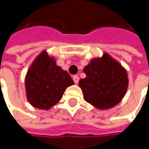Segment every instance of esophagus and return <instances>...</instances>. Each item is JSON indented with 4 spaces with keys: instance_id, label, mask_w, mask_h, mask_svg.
<instances>
[{
    "instance_id": "34e87169",
    "label": "esophagus",
    "mask_w": 149,
    "mask_h": 149,
    "mask_svg": "<svg viewBox=\"0 0 149 149\" xmlns=\"http://www.w3.org/2000/svg\"><path fill=\"white\" fill-rule=\"evenodd\" d=\"M73 81H74L75 84H77L78 83V81H79V77H78V76H77V75H75V76H73Z\"/></svg>"
}]
</instances>
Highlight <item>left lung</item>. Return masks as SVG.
<instances>
[{
  "mask_svg": "<svg viewBox=\"0 0 149 149\" xmlns=\"http://www.w3.org/2000/svg\"><path fill=\"white\" fill-rule=\"evenodd\" d=\"M84 78L79 80L84 99L98 109H109L125 96L129 78L125 68L107 52L84 66Z\"/></svg>",
  "mask_w": 149,
  "mask_h": 149,
  "instance_id": "left-lung-1",
  "label": "left lung"
}]
</instances>
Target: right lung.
Returning <instances> with one entry per match:
<instances>
[{
	"label": "right lung",
	"instance_id": "right-lung-1",
	"mask_svg": "<svg viewBox=\"0 0 149 149\" xmlns=\"http://www.w3.org/2000/svg\"><path fill=\"white\" fill-rule=\"evenodd\" d=\"M72 84L71 76L57 65L54 57L45 50L35 58L25 77L27 101L33 107L45 110L58 103L65 89Z\"/></svg>",
	"mask_w": 149,
	"mask_h": 149
}]
</instances>
